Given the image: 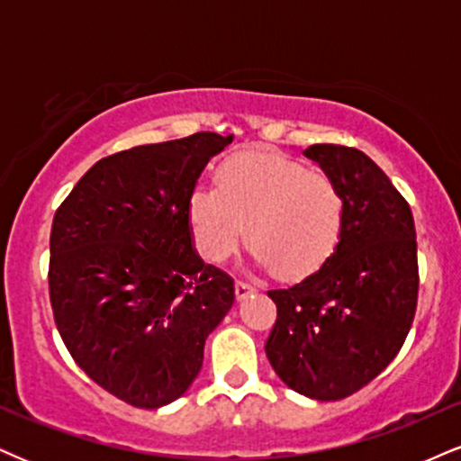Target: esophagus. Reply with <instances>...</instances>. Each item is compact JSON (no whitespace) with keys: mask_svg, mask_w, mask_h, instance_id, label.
<instances>
[{"mask_svg":"<svg viewBox=\"0 0 461 461\" xmlns=\"http://www.w3.org/2000/svg\"><path fill=\"white\" fill-rule=\"evenodd\" d=\"M234 292H236V298H238V301H245L247 296H251V294L255 292V287H253V285H249V284H245V281H236Z\"/></svg>","mask_w":461,"mask_h":461,"instance_id":"esophagus-1","label":"esophagus"}]
</instances>
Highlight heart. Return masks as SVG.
Listing matches in <instances>:
<instances>
[{"instance_id": "obj_1", "label": "heart", "mask_w": 461, "mask_h": 461, "mask_svg": "<svg viewBox=\"0 0 461 461\" xmlns=\"http://www.w3.org/2000/svg\"><path fill=\"white\" fill-rule=\"evenodd\" d=\"M216 191L197 188L188 223L199 255L221 264L236 251L247 227L253 262L290 281L307 279L339 251L348 227V199L339 182L268 149L225 158Z\"/></svg>"}]
</instances>
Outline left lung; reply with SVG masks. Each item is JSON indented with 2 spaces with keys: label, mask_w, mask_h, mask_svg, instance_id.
I'll list each match as a JSON object with an SVG mask.
<instances>
[{
  "label": "left lung",
  "mask_w": 461,
  "mask_h": 461,
  "mask_svg": "<svg viewBox=\"0 0 461 461\" xmlns=\"http://www.w3.org/2000/svg\"><path fill=\"white\" fill-rule=\"evenodd\" d=\"M348 199L339 251L287 290H270L276 321L266 357L292 391L337 402L369 384L406 341L419 296L417 231L410 206L357 148L304 149Z\"/></svg>",
  "instance_id": "left-lung-1"
}]
</instances>
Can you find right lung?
I'll use <instances>...</instances> for the list:
<instances>
[{
  "mask_svg": "<svg viewBox=\"0 0 461 461\" xmlns=\"http://www.w3.org/2000/svg\"><path fill=\"white\" fill-rule=\"evenodd\" d=\"M231 135L195 132L98 160L53 216L49 296L75 363L135 408L176 402L197 378L234 279L203 264L188 199Z\"/></svg>",
  "mask_w": 461,
  "mask_h": 461,
  "instance_id": "obj_1",
  "label": "right lung"
}]
</instances>
